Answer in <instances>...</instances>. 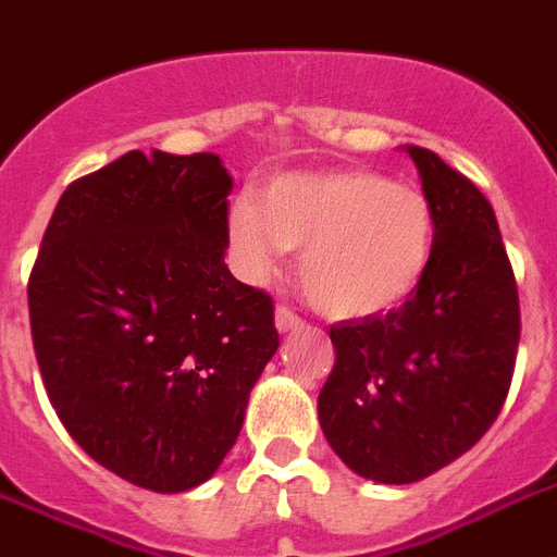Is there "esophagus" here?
Wrapping results in <instances>:
<instances>
[{
  "mask_svg": "<svg viewBox=\"0 0 557 557\" xmlns=\"http://www.w3.org/2000/svg\"><path fill=\"white\" fill-rule=\"evenodd\" d=\"M275 327H278V333H289V330L305 327V321L298 319L289 307H275Z\"/></svg>",
  "mask_w": 557,
  "mask_h": 557,
  "instance_id": "obj_1",
  "label": "esophagus"
}]
</instances>
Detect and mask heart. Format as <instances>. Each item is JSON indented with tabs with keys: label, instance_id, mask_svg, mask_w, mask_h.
Listing matches in <instances>:
<instances>
[{
	"label": "heart",
	"instance_id": "obj_1",
	"mask_svg": "<svg viewBox=\"0 0 557 557\" xmlns=\"http://www.w3.org/2000/svg\"><path fill=\"white\" fill-rule=\"evenodd\" d=\"M433 205L412 185L372 170L282 173L259 205L230 207L238 268L261 278L298 247V278L333 319H372L401 307L430 268Z\"/></svg>",
	"mask_w": 557,
	"mask_h": 557
}]
</instances>
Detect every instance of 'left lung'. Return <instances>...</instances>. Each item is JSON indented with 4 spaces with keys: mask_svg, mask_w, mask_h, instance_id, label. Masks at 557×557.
I'll list each match as a JSON object with an SVG mask.
<instances>
[{
    "mask_svg": "<svg viewBox=\"0 0 557 557\" xmlns=\"http://www.w3.org/2000/svg\"><path fill=\"white\" fill-rule=\"evenodd\" d=\"M433 205L430 268L398 310L330 327L319 393L330 447L379 484H412L475 447L507 401L521 338L493 205L426 147H404Z\"/></svg>",
    "mask_w": 557,
    "mask_h": 557,
    "instance_id": "obj_1",
    "label": "left lung"
}]
</instances>
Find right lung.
<instances>
[{
	"instance_id": "right-lung-1",
	"label": "right lung",
	"mask_w": 557,
	"mask_h": 557,
	"mask_svg": "<svg viewBox=\"0 0 557 557\" xmlns=\"http://www.w3.org/2000/svg\"><path fill=\"white\" fill-rule=\"evenodd\" d=\"M233 178L215 153L131 150L62 193L27 282L48 398L104 470L205 484L273 352V298L224 264Z\"/></svg>"
}]
</instances>
